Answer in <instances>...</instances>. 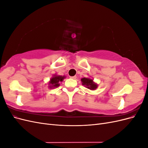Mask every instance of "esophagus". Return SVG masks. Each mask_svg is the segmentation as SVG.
Instances as JSON below:
<instances>
[{"label": "esophagus", "instance_id": "esophagus-1", "mask_svg": "<svg viewBox=\"0 0 148 148\" xmlns=\"http://www.w3.org/2000/svg\"><path fill=\"white\" fill-rule=\"evenodd\" d=\"M70 78L75 79L76 78H77V77H76V76H73V77H70Z\"/></svg>", "mask_w": 148, "mask_h": 148}]
</instances>
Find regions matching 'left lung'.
Returning <instances> with one entry per match:
<instances>
[{"label":"left lung","mask_w":148,"mask_h":148,"mask_svg":"<svg viewBox=\"0 0 148 148\" xmlns=\"http://www.w3.org/2000/svg\"><path fill=\"white\" fill-rule=\"evenodd\" d=\"M82 84L84 85V87L91 90H95L97 88V84L93 82V79L89 78H83L81 79Z\"/></svg>","instance_id":"obj_1"}]
</instances>
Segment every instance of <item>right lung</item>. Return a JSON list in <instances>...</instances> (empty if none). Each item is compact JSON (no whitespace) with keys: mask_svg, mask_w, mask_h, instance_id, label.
Returning a JSON list of instances; mask_svg holds the SVG:
<instances>
[{"mask_svg":"<svg viewBox=\"0 0 148 148\" xmlns=\"http://www.w3.org/2000/svg\"><path fill=\"white\" fill-rule=\"evenodd\" d=\"M64 78H65V76L54 75L50 79V82L49 83V88H54L59 87L60 86V82H62L63 81Z\"/></svg>","mask_w":148,"mask_h":148,"instance_id":"obj_1","label":"right lung"}]
</instances>
